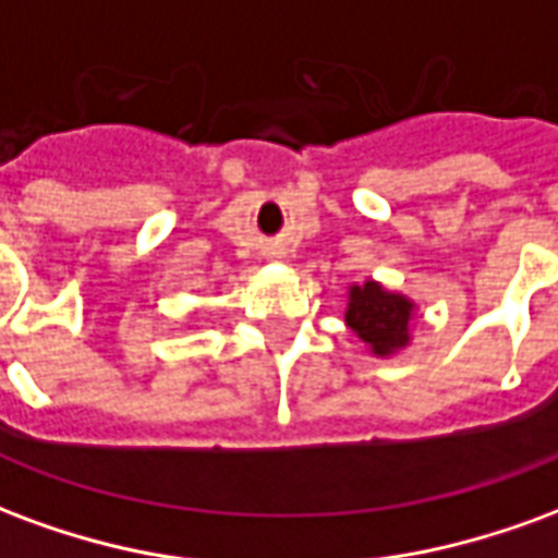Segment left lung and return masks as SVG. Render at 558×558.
<instances>
[{
	"instance_id": "obj_1",
	"label": "left lung",
	"mask_w": 558,
	"mask_h": 558,
	"mask_svg": "<svg viewBox=\"0 0 558 558\" xmlns=\"http://www.w3.org/2000/svg\"><path fill=\"white\" fill-rule=\"evenodd\" d=\"M412 316H415V302H410L400 292H388L376 280H367L362 287H350L347 326L379 359H388V355L410 347Z\"/></svg>"
}]
</instances>
